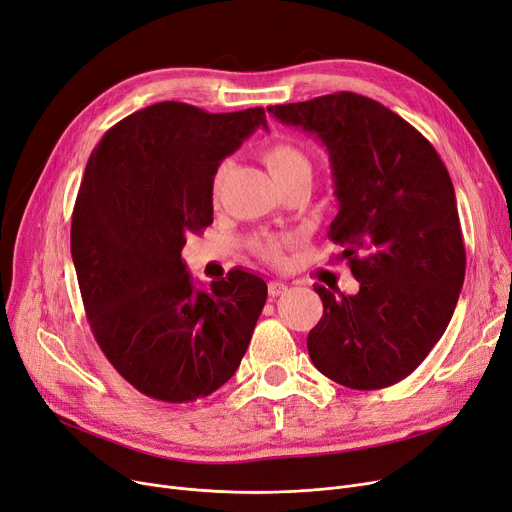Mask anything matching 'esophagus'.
Masks as SVG:
<instances>
[{
    "instance_id": "34e87169",
    "label": "esophagus",
    "mask_w": 512,
    "mask_h": 512,
    "mask_svg": "<svg viewBox=\"0 0 512 512\" xmlns=\"http://www.w3.org/2000/svg\"><path fill=\"white\" fill-rule=\"evenodd\" d=\"M288 291V284L286 282H282V280H272L270 284H268V293H270V297H280L282 293H286Z\"/></svg>"
}]
</instances>
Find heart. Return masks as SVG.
Masks as SVG:
<instances>
[{"label":"heart","instance_id":"b5f03b06","mask_svg":"<svg viewBox=\"0 0 512 512\" xmlns=\"http://www.w3.org/2000/svg\"><path fill=\"white\" fill-rule=\"evenodd\" d=\"M261 157L268 165L270 173L274 175L276 182H284L288 177H293L301 171H309L311 173V163L307 159V154L291 140L286 138H278L270 144H265L261 150ZM228 171V163L221 161L211 177V192L213 196L219 194L221 184H224V177ZM299 242L297 234H270V232H263L257 234L251 240V249L265 261L270 263H282L284 261V253L295 247Z\"/></svg>","mask_w":512,"mask_h":512}]
</instances>
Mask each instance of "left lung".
<instances>
[{
    "instance_id": "1",
    "label": "left lung",
    "mask_w": 512,
    "mask_h": 512,
    "mask_svg": "<svg viewBox=\"0 0 512 512\" xmlns=\"http://www.w3.org/2000/svg\"><path fill=\"white\" fill-rule=\"evenodd\" d=\"M268 110L326 146L339 201L328 238L360 282L349 297L314 286L324 314L309 358L349 389L395 385L446 332L464 282L450 173L418 129L372 98L337 92Z\"/></svg>"
}]
</instances>
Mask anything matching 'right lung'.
<instances>
[{
	"instance_id": "right-lung-1",
	"label": "right lung",
	"mask_w": 512,
	"mask_h": 512,
	"mask_svg": "<svg viewBox=\"0 0 512 512\" xmlns=\"http://www.w3.org/2000/svg\"><path fill=\"white\" fill-rule=\"evenodd\" d=\"M259 125L263 108L159 102L110 127L87 161L71 226L87 322L106 360L152 399L211 395L249 347L268 284L232 270L196 291L182 249L213 224L215 167Z\"/></svg>"
}]
</instances>
